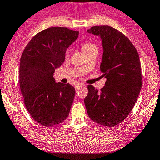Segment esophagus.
<instances>
[{
    "instance_id": "esophagus-1",
    "label": "esophagus",
    "mask_w": 160,
    "mask_h": 160,
    "mask_svg": "<svg viewBox=\"0 0 160 160\" xmlns=\"http://www.w3.org/2000/svg\"><path fill=\"white\" fill-rule=\"evenodd\" d=\"M82 85H76V86H75V89H76V92H77V91H78V89H79L81 87H82Z\"/></svg>"
}]
</instances>
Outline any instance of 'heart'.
<instances>
[{"instance_id":"obj_1","label":"heart","mask_w":160,"mask_h":160,"mask_svg":"<svg viewBox=\"0 0 160 160\" xmlns=\"http://www.w3.org/2000/svg\"><path fill=\"white\" fill-rule=\"evenodd\" d=\"M82 48L83 49L84 52L85 54H88L89 52H92L93 51H98V47L95 44L92 43V42H84L83 44L82 45ZM68 55H69V49H67L66 52V57H68Z\"/></svg>"}]
</instances>
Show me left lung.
I'll list each match as a JSON object with an SVG mask.
<instances>
[{"label": "left lung", "mask_w": 160, "mask_h": 160, "mask_svg": "<svg viewBox=\"0 0 160 160\" xmlns=\"http://www.w3.org/2000/svg\"><path fill=\"white\" fill-rule=\"evenodd\" d=\"M87 32L100 36L102 40L104 52L100 69L107 81L100 92L93 85H88L85 105L92 121L114 127L128 116L140 94V58L130 39L110 26H94Z\"/></svg>", "instance_id": "obj_1"}]
</instances>
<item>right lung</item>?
Instances as JSON below:
<instances>
[{"label": "right lung", "instance_id": "1", "mask_svg": "<svg viewBox=\"0 0 160 160\" xmlns=\"http://www.w3.org/2000/svg\"><path fill=\"white\" fill-rule=\"evenodd\" d=\"M78 34L66 27H50L34 36L22 53L19 82L25 107L42 126L59 124L69 114L75 89L68 83H56L53 73Z\"/></svg>", "mask_w": 160, "mask_h": 160}]
</instances>
